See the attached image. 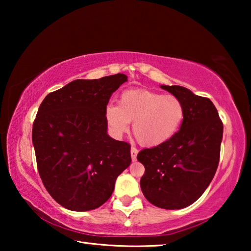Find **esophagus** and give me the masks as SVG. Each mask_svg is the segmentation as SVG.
I'll list each match as a JSON object with an SVG mask.
<instances>
[{
    "label": "esophagus",
    "mask_w": 251,
    "mask_h": 251,
    "mask_svg": "<svg viewBox=\"0 0 251 251\" xmlns=\"http://www.w3.org/2000/svg\"><path fill=\"white\" fill-rule=\"evenodd\" d=\"M137 154H138V151L136 150L135 147H131L130 148V155H131V160L135 161L136 160V157H137Z\"/></svg>",
    "instance_id": "34e87169"
}]
</instances>
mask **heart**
Listing matches in <instances>:
<instances>
[{"label":"heart","mask_w":251,"mask_h":251,"mask_svg":"<svg viewBox=\"0 0 251 251\" xmlns=\"http://www.w3.org/2000/svg\"><path fill=\"white\" fill-rule=\"evenodd\" d=\"M184 115V105L178 97L144 88L125 91L118 106L108 105L105 112L106 122L114 135L124 134L133 122L135 138L146 147L159 146L172 139Z\"/></svg>","instance_id":"heart-1"}]
</instances>
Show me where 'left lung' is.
I'll list each match as a JSON object with an SVG mask.
<instances>
[{
	"label": "left lung",
	"instance_id": "1",
	"mask_svg": "<svg viewBox=\"0 0 251 251\" xmlns=\"http://www.w3.org/2000/svg\"><path fill=\"white\" fill-rule=\"evenodd\" d=\"M160 88L181 100L185 115L172 139L138 152L137 159L145 167L141 188L154 206L181 209L196 201L214 178L224 126L209 99L178 85Z\"/></svg>",
	"mask_w": 251,
	"mask_h": 251
}]
</instances>
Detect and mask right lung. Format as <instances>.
Returning a JSON list of instances; mask_svg holds the SVG:
<instances>
[{
  "mask_svg": "<svg viewBox=\"0 0 251 251\" xmlns=\"http://www.w3.org/2000/svg\"><path fill=\"white\" fill-rule=\"evenodd\" d=\"M127 82L125 74L75 79L50 93L33 124L41 179L66 209H96L112 196L117 177L130 165V145L107 134L106 106Z\"/></svg>",
  "mask_w": 251,
  "mask_h": 251,
  "instance_id": "right-lung-1",
  "label": "right lung"
}]
</instances>
